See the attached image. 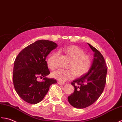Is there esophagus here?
Instances as JSON below:
<instances>
[{
    "label": "esophagus",
    "instance_id": "esophagus-1",
    "mask_svg": "<svg viewBox=\"0 0 122 122\" xmlns=\"http://www.w3.org/2000/svg\"><path fill=\"white\" fill-rule=\"evenodd\" d=\"M58 84H59V85H65V83H62V82H61V81H58Z\"/></svg>",
    "mask_w": 122,
    "mask_h": 122
}]
</instances>
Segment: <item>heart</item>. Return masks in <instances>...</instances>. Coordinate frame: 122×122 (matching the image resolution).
Segmentation results:
<instances>
[{"instance_id":"b5f03b06","label":"heart","mask_w":122,"mask_h":122,"mask_svg":"<svg viewBox=\"0 0 122 122\" xmlns=\"http://www.w3.org/2000/svg\"><path fill=\"white\" fill-rule=\"evenodd\" d=\"M61 51L71 58L67 65L69 69H59L54 71L51 74L53 78L64 82L73 78L74 74L76 77H80L88 73L92 65V59L90 56L84 54L83 49L76 46H70L64 47ZM47 63L49 69H56L58 67L57 54L52 53Z\"/></svg>"}]
</instances>
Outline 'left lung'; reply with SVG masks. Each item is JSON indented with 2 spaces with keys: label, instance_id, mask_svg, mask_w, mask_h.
Returning <instances> with one entry per match:
<instances>
[{
  "label": "left lung",
  "instance_id": "left-lung-1",
  "mask_svg": "<svg viewBox=\"0 0 122 122\" xmlns=\"http://www.w3.org/2000/svg\"><path fill=\"white\" fill-rule=\"evenodd\" d=\"M94 51L91 68L87 73L71 82L74 92L68 97L71 105L77 108H84L97 100L106 84L107 66L105 59L97 49L87 43Z\"/></svg>",
  "mask_w": 122,
  "mask_h": 122
}]
</instances>
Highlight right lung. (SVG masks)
Returning <instances> with one entry per match:
<instances>
[{
  "label": "right lung",
  "instance_id": "obj_1",
  "mask_svg": "<svg viewBox=\"0 0 122 122\" xmlns=\"http://www.w3.org/2000/svg\"><path fill=\"white\" fill-rule=\"evenodd\" d=\"M57 45L47 40H38L23 49L14 62L12 79L15 89L21 99L31 104L43 100L49 87L57 83L47 78L50 74L46 59ZM43 78L38 81V78Z\"/></svg>",
  "mask_w": 122,
  "mask_h": 122
}]
</instances>
